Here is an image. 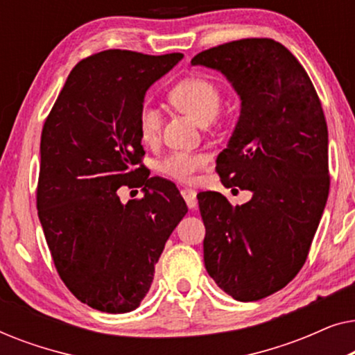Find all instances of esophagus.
I'll return each mask as SVG.
<instances>
[{
  "label": "esophagus",
  "mask_w": 355,
  "mask_h": 355,
  "mask_svg": "<svg viewBox=\"0 0 355 355\" xmlns=\"http://www.w3.org/2000/svg\"><path fill=\"white\" fill-rule=\"evenodd\" d=\"M182 197L186 200L189 208H196L197 207V192L192 191V189H182Z\"/></svg>",
  "instance_id": "34e87169"
}]
</instances>
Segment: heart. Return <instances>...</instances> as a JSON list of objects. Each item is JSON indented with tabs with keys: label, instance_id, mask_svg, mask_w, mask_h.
Returning a JSON list of instances; mask_svg holds the SVG:
<instances>
[{
	"label": "heart",
	"instance_id": "obj_1",
	"mask_svg": "<svg viewBox=\"0 0 355 355\" xmlns=\"http://www.w3.org/2000/svg\"><path fill=\"white\" fill-rule=\"evenodd\" d=\"M169 101L198 124L215 119L221 106V92L215 82L202 76H191L179 80L169 90ZM137 130L145 144L158 139L162 130V113L153 105L144 103L137 113ZM208 155L202 152H173L159 162V173L164 176L191 182L196 173L208 163Z\"/></svg>",
	"mask_w": 355,
	"mask_h": 355
}]
</instances>
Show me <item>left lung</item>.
Returning <instances> with one entry per match:
<instances>
[{"label": "left lung", "mask_w": 355, "mask_h": 355, "mask_svg": "<svg viewBox=\"0 0 355 355\" xmlns=\"http://www.w3.org/2000/svg\"><path fill=\"white\" fill-rule=\"evenodd\" d=\"M191 62L220 71L241 98L216 171L252 198L236 207L220 192L197 198L208 275L252 302L283 289L307 260L329 192L327 121L309 74L279 42L242 38Z\"/></svg>", "instance_id": "left-lung-1"}]
</instances>
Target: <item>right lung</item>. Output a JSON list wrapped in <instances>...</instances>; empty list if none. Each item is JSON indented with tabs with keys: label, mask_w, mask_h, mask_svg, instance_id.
I'll return each instance as SVG.
<instances>
[{
	"label": "right lung",
	"mask_w": 355,
	"mask_h": 355,
	"mask_svg": "<svg viewBox=\"0 0 355 355\" xmlns=\"http://www.w3.org/2000/svg\"><path fill=\"white\" fill-rule=\"evenodd\" d=\"M182 56L106 50L85 58L43 124L38 218L62 283L100 312L139 307L187 213L171 181L148 178L137 130L145 92ZM121 185L144 187V197L124 206Z\"/></svg>",
	"instance_id": "obj_1"
}]
</instances>
